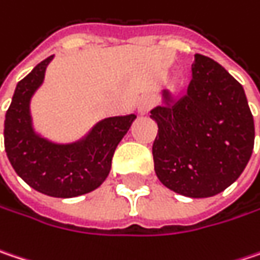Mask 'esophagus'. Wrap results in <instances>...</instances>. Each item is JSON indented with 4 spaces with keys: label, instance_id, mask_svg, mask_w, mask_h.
Returning <instances> with one entry per match:
<instances>
[{
    "label": "esophagus",
    "instance_id": "obj_1",
    "mask_svg": "<svg viewBox=\"0 0 260 260\" xmlns=\"http://www.w3.org/2000/svg\"><path fill=\"white\" fill-rule=\"evenodd\" d=\"M152 107H153V100H152L150 96H143V98L140 100V103H138L137 110H138L140 114H146V113L150 111Z\"/></svg>",
    "mask_w": 260,
    "mask_h": 260
}]
</instances>
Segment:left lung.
Returning a JSON list of instances; mask_svg holds the SVG:
<instances>
[{
	"label": "left lung",
	"instance_id": "1",
	"mask_svg": "<svg viewBox=\"0 0 260 260\" xmlns=\"http://www.w3.org/2000/svg\"><path fill=\"white\" fill-rule=\"evenodd\" d=\"M157 123L154 173L189 198L223 192L241 176L254 146V122L244 89L220 63L197 53L183 96L162 92L150 111Z\"/></svg>",
	"mask_w": 260,
	"mask_h": 260
}]
</instances>
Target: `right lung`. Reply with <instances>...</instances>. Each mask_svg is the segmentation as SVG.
Returning <instances> with one entry per match:
<instances>
[{
  "mask_svg": "<svg viewBox=\"0 0 260 260\" xmlns=\"http://www.w3.org/2000/svg\"><path fill=\"white\" fill-rule=\"evenodd\" d=\"M53 55L41 60L14 89L6 113L4 147L7 157L26 184L55 198H74L100 187L111 170L117 144L129 131L135 114L106 117L73 143H55L34 128L31 100L44 82Z\"/></svg>",
  "mask_w": 260,
  "mask_h": 260,
  "instance_id": "add662e5",
  "label": "right lung"
}]
</instances>
